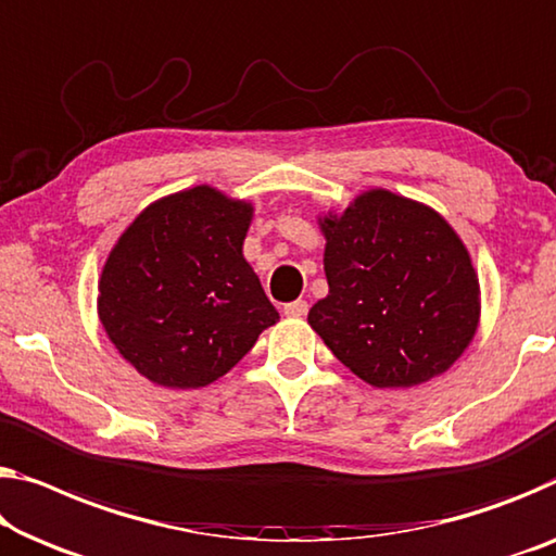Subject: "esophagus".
<instances>
[{"instance_id": "1", "label": "esophagus", "mask_w": 556, "mask_h": 556, "mask_svg": "<svg viewBox=\"0 0 556 556\" xmlns=\"http://www.w3.org/2000/svg\"><path fill=\"white\" fill-rule=\"evenodd\" d=\"M285 314H287V317H304V314H306V302L304 300H294V302L285 304Z\"/></svg>"}]
</instances>
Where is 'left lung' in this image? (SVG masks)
<instances>
[{
	"instance_id": "8db88e82",
	"label": "left lung",
	"mask_w": 556,
	"mask_h": 556,
	"mask_svg": "<svg viewBox=\"0 0 556 556\" xmlns=\"http://www.w3.org/2000/svg\"><path fill=\"white\" fill-rule=\"evenodd\" d=\"M319 225L329 294L309 309V325L331 354L382 389L450 369L479 321V279L454 229L384 189Z\"/></svg>"
}]
</instances>
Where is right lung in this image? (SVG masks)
I'll return each instance as SVG.
<instances>
[{"instance_id": "add662e5", "label": "right lung", "mask_w": 556, "mask_h": 556, "mask_svg": "<svg viewBox=\"0 0 556 556\" xmlns=\"http://www.w3.org/2000/svg\"><path fill=\"white\" fill-rule=\"evenodd\" d=\"M252 204L194 187L149 204L99 279V319L149 382L197 389L235 367L279 312L247 264Z\"/></svg>"}]
</instances>
